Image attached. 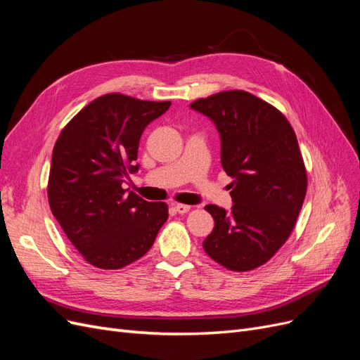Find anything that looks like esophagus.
Instances as JSON below:
<instances>
[{"label":"esophagus","instance_id":"1","mask_svg":"<svg viewBox=\"0 0 360 360\" xmlns=\"http://www.w3.org/2000/svg\"><path fill=\"white\" fill-rule=\"evenodd\" d=\"M174 209H176L177 213L184 214V213H188L191 210V205H188V204H176V205H174Z\"/></svg>","mask_w":360,"mask_h":360}]
</instances>
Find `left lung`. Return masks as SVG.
I'll list each match as a JSON object with an SVG mask.
<instances>
[{
	"mask_svg": "<svg viewBox=\"0 0 360 360\" xmlns=\"http://www.w3.org/2000/svg\"><path fill=\"white\" fill-rule=\"evenodd\" d=\"M221 136V163L233 179V207L205 205L214 219L202 248L234 271L263 266L287 242L307 195V169L288 120L275 106L242 90L191 103Z\"/></svg>",
	"mask_w": 360,
	"mask_h": 360,
	"instance_id": "8db88e82",
	"label": "left lung"
}]
</instances>
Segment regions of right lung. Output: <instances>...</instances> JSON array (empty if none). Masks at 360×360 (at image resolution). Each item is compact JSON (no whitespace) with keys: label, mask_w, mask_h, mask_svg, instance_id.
Instances as JSON below:
<instances>
[{"label":"right lung","mask_w":360,"mask_h":360,"mask_svg":"<svg viewBox=\"0 0 360 360\" xmlns=\"http://www.w3.org/2000/svg\"><path fill=\"white\" fill-rule=\"evenodd\" d=\"M171 102H148L111 93L97 97L61 130L52 151L51 212L90 264L115 270L153 246L168 219L165 202H148L123 189L144 129Z\"/></svg>","instance_id":"obj_1"}]
</instances>
